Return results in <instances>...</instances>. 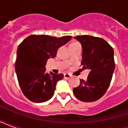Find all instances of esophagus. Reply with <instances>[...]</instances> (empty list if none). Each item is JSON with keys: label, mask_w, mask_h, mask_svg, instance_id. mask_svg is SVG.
Listing matches in <instances>:
<instances>
[{"label": "esophagus", "mask_w": 128, "mask_h": 128, "mask_svg": "<svg viewBox=\"0 0 128 128\" xmlns=\"http://www.w3.org/2000/svg\"><path fill=\"white\" fill-rule=\"evenodd\" d=\"M64 78H66V79H69L70 77H71V75H70V74H68V73H65L64 75Z\"/></svg>", "instance_id": "obj_1"}]
</instances>
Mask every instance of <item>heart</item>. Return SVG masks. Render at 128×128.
<instances>
[{
  "instance_id": "1",
  "label": "heart",
  "mask_w": 128,
  "mask_h": 128,
  "mask_svg": "<svg viewBox=\"0 0 128 128\" xmlns=\"http://www.w3.org/2000/svg\"><path fill=\"white\" fill-rule=\"evenodd\" d=\"M74 43H75V42H74Z\"/></svg>"
}]
</instances>
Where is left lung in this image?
<instances>
[{
    "instance_id": "1",
    "label": "left lung",
    "mask_w": 128,
    "mask_h": 128,
    "mask_svg": "<svg viewBox=\"0 0 128 128\" xmlns=\"http://www.w3.org/2000/svg\"><path fill=\"white\" fill-rule=\"evenodd\" d=\"M74 38L82 46L83 68L90 70L87 80L73 88L79 100L92 102L99 99L106 93L112 80L115 68L113 48L105 40L92 36H78Z\"/></svg>"
}]
</instances>
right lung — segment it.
<instances>
[{"label": "right lung", "mask_w": 128, "mask_h": 128, "mask_svg": "<svg viewBox=\"0 0 128 128\" xmlns=\"http://www.w3.org/2000/svg\"><path fill=\"white\" fill-rule=\"evenodd\" d=\"M71 38L32 35L19 44L16 72L24 95L30 101L42 103L53 96L57 82L63 79L64 75L47 73L45 66L48 60L55 58L59 48L69 42Z\"/></svg>", "instance_id": "add662e5"}]
</instances>
